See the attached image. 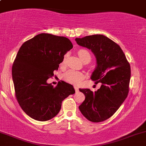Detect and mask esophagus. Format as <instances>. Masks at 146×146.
Instances as JSON below:
<instances>
[{
  "instance_id": "obj_1",
  "label": "esophagus",
  "mask_w": 146,
  "mask_h": 146,
  "mask_svg": "<svg viewBox=\"0 0 146 146\" xmlns=\"http://www.w3.org/2000/svg\"><path fill=\"white\" fill-rule=\"evenodd\" d=\"M74 89H75V90H76V92H78V91H79V88H78V86H74Z\"/></svg>"
}]
</instances>
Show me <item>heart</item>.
I'll list each match as a JSON object with an SVG mask.
<instances>
[{
  "label": "heart",
  "instance_id": "obj_1",
  "mask_svg": "<svg viewBox=\"0 0 146 146\" xmlns=\"http://www.w3.org/2000/svg\"><path fill=\"white\" fill-rule=\"evenodd\" d=\"M78 55L82 62L84 61H89L90 62L91 60V55L90 52L86 49H80L78 50ZM66 58V55L64 56L63 59H62V62H61V66H63L65 63ZM84 74L80 71H78V70L70 69L68 70V71L66 72V73L64 75V79L66 81L68 82L72 83V84H78L84 78Z\"/></svg>",
  "mask_w": 146,
  "mask_h": 146
}]
</instances>
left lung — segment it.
Here are the masks:
<instances>
[{
	"label": "left lung",
	"instance_id": "left-lung-1",
	"mask_svg": "<svg viewBox=\"0 0 146 146\" xmlns=\"http://www.w3.org/2000/svg\"><path fill=\"white\" fill-rule=\"evenodd\" d=\"M79 46L91 50L96 66L91 76L101 86L95 92L80 89L85 100L79 106L83 116L91 122L98 123L110 118L127 96L130 80V66L117 44L102 35L76 38Z\"/></svg>",
	"mask_w": 146,
	"mask_h": 146
}]
</instances>
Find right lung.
<instances>
[{
  "label": "right lung",
  "mask_w": 146,
  "mask_h": 146,
  "mask_svg": "<svg viewBox=\"0 0 146 146\" xmlns=\"http://www.w3.org/2000/svg\"><path fill=\"white\" fill-rule=\"evenodd\" d=\"M72 48L68 38L47 33L36 35L21 46L12 66V80L19 105L33 119L46 121L55 117L62 101L76 92L66 82L55 87L47 82Z\"/></svg>",
  "instance_id": "add662e5"
}]
</instances>
